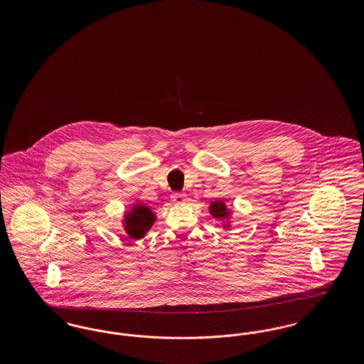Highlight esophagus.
<instances>
[{"instance_id": "34e87169", "label": "esophagus", "mask_w": 364, "mask_h": 364, "mask_svg": "<svg viewBox=\"0 0 364 364\" xmlns=\"http://www.w3.org/2000/svg\"><path fill=\"white\" fill-rule=\"evenodd\" d=\"M172 202L173 203H183V202H186V195L184 193H180V192H174V193H172Z\"/></svg>"}]
</instances>
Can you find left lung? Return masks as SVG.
Returning a JSON list of instances; mask_svg holds the SVG:
<instances>
[{
	"instance_id": "obj_1",
	"label": "left lung",
	"mask_w": 364,
	"mask_h": 364,
	"mask_svg": "<svg viewBox=\"0 0 364 364\" xmlns=\"http://www.w3.org/2000/svg\"><path fill=\"white\" fill-rule=\"evenodd\" d=\"M210 214L214 218H225L229 215V211L226 208L225 203L218 200V202H211L210 203Z\"/></svg>"
}]
</instances>
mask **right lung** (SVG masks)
Returning <instances> with one entry per match:
<instances>
[{
    "label": "right lung",
    "mask_w": 364,
    "mask_h": 364,
    "mask_svg": "<svg viewBox=\"0 0 364 364\" xmlns=\"http://www.w3.org/2000/svg\"><path fill=\"white\" fill-rule=\"evenodd\" d=\"M125 230L131 239H141L156 221L154 213L144 205H135L125 215Z\"/></svg>",
    "instance_id": "add662e5"
}]
</instances>
